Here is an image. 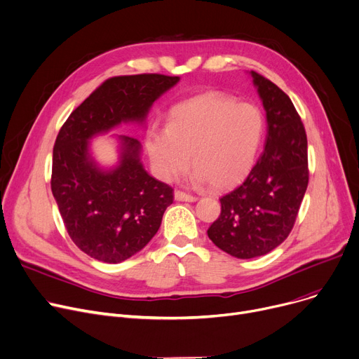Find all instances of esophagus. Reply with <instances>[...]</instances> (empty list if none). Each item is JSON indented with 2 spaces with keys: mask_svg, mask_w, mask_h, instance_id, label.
Returning a JSON list of instances; mask_svg holds the SVG:
<instances>
[{
  "mask_svg": "<svg viewBox=\"0 0 359 359\" xmlns=\"http://www.w3.org/2000/svg\"><path fill=\"white\" fill-rule=\"evenodd\" d=\"M175 199L176 201H182V202H196L198 201L196 196L189 195V194L183 192V190H176V192H175Z\"/></svg>",
  "mask_w": 359,
  "mask_h": 359,
  "instance_id": "1",
  "label": "esophagus"
}]
</instances>
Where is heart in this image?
I'll use <instances>...</instances> for the list:
<instances>
[{
    "label": "heart",
    "instance_id": "obj_1",
    "mask_svg": "<svg viewBox=\"0 0 359 359\" xmlns=\"http://www.w3.org/2000/svg\"><path fill=\"white\" fill-rule=\"evenodd\" d=\"M264 115L254 104L206 92L170 111L165 128L151 127L147 150L160 177L169 180L189 165L196 182L213 189L240 183L255 163Z\"/></svg>",
    "mask_w": 359,
    "mask_h": 359
}]
</instances>
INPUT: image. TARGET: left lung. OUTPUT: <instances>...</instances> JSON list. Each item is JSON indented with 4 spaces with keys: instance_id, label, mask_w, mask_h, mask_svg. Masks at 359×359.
Wrapping results in <instances>:
<instances>
[{
    "instance_id": "8db88e82",
    "label": "left lung",
    "mask_w": 359,
    "mask_h": 359,
    "mask_svg": "<svg viewBox=\"0 0 359 359\" xmlns=\"http://www.w3.org/2000/svg\"><path fill=\"white\" fill-rule=\"evenodd\" d=\"M267 114L266 147L243 184L222 196L212 243L236 258L264 255L292 232L309 183L307 137L292 100L251 72Z\"/></svg>"
}]
</instances>
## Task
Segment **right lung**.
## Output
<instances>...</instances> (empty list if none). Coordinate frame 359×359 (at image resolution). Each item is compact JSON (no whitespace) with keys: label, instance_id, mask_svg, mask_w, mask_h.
I'll return each instance as SVG.
<instances>
[{"label":"right lung","instance_id":"right-lung-1","mask_svg":"<svg viewBox=\"0 0 359 359\" xmlns=\"http://www.w3.org/2000/svg\"><path fill=\"white\" fill-rule=\"evenodd\" d=\"M177 82L179 76L160 74L109 78L57 134L52 192L70 240L95 259L115 264L144 248L173 203V187L142 169L137 138L121 137V163L111 172L89 158V138L123 121H142L153 102Z\"/></svg>","mask_w":359,"mask_h":359}]
</instances>
